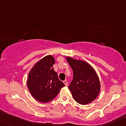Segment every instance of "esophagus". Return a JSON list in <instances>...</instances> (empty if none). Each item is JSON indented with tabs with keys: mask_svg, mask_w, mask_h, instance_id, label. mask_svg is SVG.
Returning <instances> with one entry per match:
<instances>
[{
	"mask_svg": "<svg viewBox=\"0 0 126 126\" xmlns=\"http://www.w3.org/2000/svg\"><path fill=\"white\" fill-rule=\"evenodd\" d=\"M63 83H64V85H65L66 86H67V85H68V82H67V80H64V81H63Z\"/></svg>",
	"mask_w": 126,
	"mask_h": 126,
	"instance_id": "esophagus-1",
	"label": "esophagus"
}]
</instances>
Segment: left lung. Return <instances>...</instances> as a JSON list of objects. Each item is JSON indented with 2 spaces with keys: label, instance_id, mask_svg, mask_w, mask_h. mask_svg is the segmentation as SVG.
<instances>
[{
  "label": "left lung",
  "instance_id": "1",
  "mask_svg": "<svg viewBox=\"0 0 126 126\" xmlns=\"http://www.w3.org/2000/svg\"><path fill=\"white\" fill-rule=\"evenodd\" d=\"M73 71V79L69 85L72 97L77 103L86 105L98 96L101 88L99 79L94 69L85 62L66 57Z\"/></svg>",
  "mask_w": 126,
  "mask_h": 126
}]
</instances>
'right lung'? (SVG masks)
I'll use <instances>...</instances> for the list:
<instances>
[{"mask_svg":"<svg viewBox=\"0 0 126 126\" xmlns=\"http://www.w3.org/2000/svg\"><path fill=\"white\" fill-rule=\"evenodd\" d=\"M55 60L47 55L38 62L29 74L27 87L33 97L41 102H49L57 96L65 85L54 70Z\"/></svg>","mask_w":126,"mask_h":126,"instance_id":"obj_1","label":"right lung"}]
</instances>
